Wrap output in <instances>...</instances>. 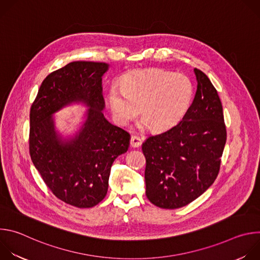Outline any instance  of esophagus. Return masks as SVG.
Returning a JSON list of instances; mask_svg holds the SVG:
<instances>
[{"label": "esophagus", "instance_id": "1", "mask_svg": "<svg viewBox=\"0 0 260 260\" xmlns=\"http://www.w3.org/2000/svg\"><path fill=\"white\" fill-rule=\"evenodd\" d=\"M142 144V139L138 136H132L131 138V146L134 148H138L140 147Z\"/></svg>", "mask_w": 260, "mask_h": 260}]
</instances>
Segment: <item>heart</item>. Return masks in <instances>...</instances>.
Here are the masks:
<instances>
[{
	"label": "heart",
	"mask_w": 260,
	"mask_h": 260,
	"mask_svg": "<svg viewBox=\"0 0 260 260\" xmlns=\"http://www.w3.org/2000/svg\"><path fill=\"white\" fill-rule=\"evenodd\" d=\"M192 98L193 85L185 74L159 69L132 73L121 87L112 85L108 94L118 123H129L141 109L142 120L154 132L178 124L189 110Z\"/></svg>",
	"instance_id": "heart-1"
}]
</instances>
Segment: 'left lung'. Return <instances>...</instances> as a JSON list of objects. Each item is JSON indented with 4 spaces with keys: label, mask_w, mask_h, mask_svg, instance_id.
Returning <instances> with one entry per match:
<instances>
[{
    "label": "left lung",
    "mask_w": 260,
    "mask_h": 260,
    "mask_svg": "<svg viewBox=\"0 0 260 260\" xmlns=\"http://www.w3.org/2000/svg\"><path fill=\"white\" fill-rule=\"evenodd\" d=\"M198 88L183 119L142 145L146 197L162 209L184 207L202 196L218 176L226 142L223 110L216 88L194 69Z\"/></svg>",
    "instance_id": "8db88e82"
}]
</instances>
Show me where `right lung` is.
<instances>
[{
  "label": "right lung",
  "instance_id": "add662e5",
  "mask_svg": "<svg viewBox=\"0 0 260 260\" xmlns=\"http://www.w3.org/2000/svg\"><path fill=\"white\" fill-rule=\"evenodd\" d=\"M109 64L73 61L43 80L29 111V155L48 189L77 208L104 200L115 158L126 152L129 134L103 114L102 76ZM73 101L90 108L79 134L62 141L54 131L52 114Z\"/></svg>",
  "mask_w": 260,
  "mask_h": 260
}]
</instances>
